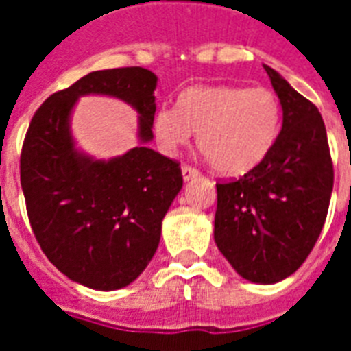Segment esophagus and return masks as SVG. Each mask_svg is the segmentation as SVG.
I'll list each match as a JSON object with an SVG mask.
<instances>
[{
	"label": "esophagus",
	"instance_id": "1",
	"mask_svg": "<svg viewBox=\"0 0 351 351\" xmlns=\"http://www.w3.org/2000/svg\"><path fill=\"white\" fill-rule=\"evenodd\" d=\"M182 176H184V180H193V178H198L200 176V171L197 167H193V165L184 164L182 165Z\"/></svg>",
	"mask_w": 351,
	"mask_h": 351
}]
</instances>
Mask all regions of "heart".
Returning a JSON list of instances; mask_svg holds the SVG:
<instances>
[{"instance_id":"1","label":"heart","mask_w":351,"mask_h":351,"mask_svg":"<svg viewBox=\"0 0 351 351\" xmlns=\"http://www.w3.org/2000/svg\"><path fill=\"white\" fill-rule=\"evenodd\" d=\"M153 129L167 153L197 132L198 149L215 171L244 175L271 151L280 131V104L266 87L193 85L182 90L176 109H158Z\"/></svg>"}]
</instances>
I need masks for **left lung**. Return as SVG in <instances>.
<instances>
[{"instance_id": "obj_1", "label": "left lung", "mask_w": 351, "mask_h": 351, "mask_svg": "<svg viewBox=\"0 0 351 351\" xmlns=\"http://www.w3.org/2000/svg\"><path fill=\"white\" fill-rule=\"evenodd\" d=\"M264 69L282 106V129L261 164L217 184L215 242L240 277L273 284L313 250L330 208L333 164L319 109Z\"/></svg>"}]
</instances>
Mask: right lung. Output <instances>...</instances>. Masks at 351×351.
Masks as SVG:
<instances>
[{"label":"right lung","mask_w":351,"mask_h":351,"mask_svg":"<svg viewBox=\"0 0 351 351\" xmlns=\"http://www.w3.org/2000/svg\"><path fill=\"white\" fill-rule=\"evenodd\" d=\"M156 80L142 67L89 73L49 96L25 134L19 175L30 228L47 258L87 288L120 289L147 267L184 180L176 160L145 145L107 162L78 153L71 111L80 96L120 98L140 114V140L151 142Z\"/></svg>","instance_id":"obj_1"}]
</instances>
